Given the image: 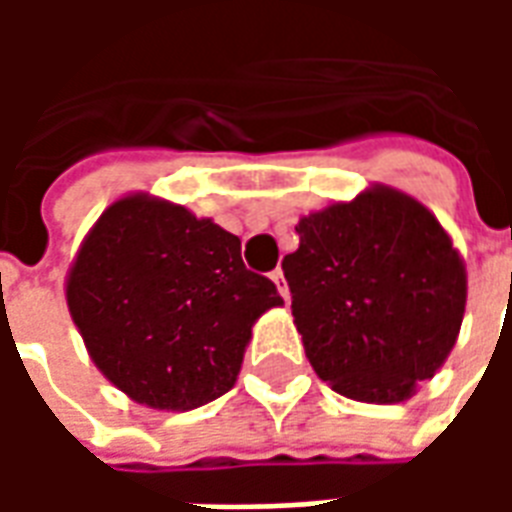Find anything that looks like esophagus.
Segmentation results:
<instances>
[{"label":"esophagus","mask_w":512,"mask_h":512,"mask_svg":"<svg viewBox=\"0 0 512 512\" xmlns=\"http://www.w3.org/2000/svg\"><path fill=\"white\" fill-rule=\"evenodd\" d=\"M271 279H274V285H277V290L282 293V299L288 301L290 290H288V282H285V274H282V268H274V271H271Z\"/></svg>","instance_id":"obj_1"}]
</instances>
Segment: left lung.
Wrapping results in <instances>:
<instances>
[{
    "label": "left lung",
    "instance_id": "1",
    "mask_svg": "<svg viewBox=\"0 0 512 512\" xmlns=\"http://www.w3.org/2000/svg\"><path fill=\"white\" fill-rule=\"evenodd\" d=\"M296 233L282 271L312 370L351 400H408L461 332L466 266L447 230L422 202L376 183L301 216Z\"/></svg>",
    "mask_w": 512,
    "mask_h": 512
}]
</instances>
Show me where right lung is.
Wrapping results in <instances>:
<instances>
[{"instance_id":"add662e5","label":"right lung","mask_w":512,"mask_h":512,"mask_svg":"<svg viewBox=\"0 0 512 512\" xmlns=\"http://www.w3.org/2000/svg\"><path fill=\"white\" fill-rule=\"evenodd\" d=\"M87 354L134 403L205 406L235 386L252 326L282 296L238 235L150 194L112 202L65 279Z\"/></svg>"}]
</instances>
